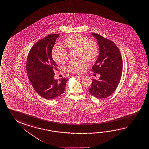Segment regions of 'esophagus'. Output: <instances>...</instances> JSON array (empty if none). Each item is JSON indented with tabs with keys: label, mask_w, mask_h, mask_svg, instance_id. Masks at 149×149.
I'll return each instance as SVG.
<instances>
[{
	"label": "esophagus",
	"mask_w": 149,
	"mask_h": 149,
	"mask_svg": "<svg viewBox=\"0 0 149 149\" xmlns=\"http://www.w3.org/2000/svg\"><path fill=\"white\" fill-rule=\"evenodd\" d=\"M76 77H77V78H83V77H84V76L83 75H76L75 76Z\"/></svg>",
	"instance_id": "1"
}]
</instances>
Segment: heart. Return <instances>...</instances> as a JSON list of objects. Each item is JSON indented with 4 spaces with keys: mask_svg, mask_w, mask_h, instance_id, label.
Returning a JSON list of instances; mask_svg holds the SVG:
<instances>
[{
    "mask_svg": "<svg viewBox=\"0 0 149 149\" xmlns=\"http://www.w3.org/2000/svg\"><path fill=\"white\" fill-rule=\"evenodd\" d=\"M64 45L68 50L77 49L78 60L71 61L67 66L68 72L76 74H81L88 67L86 59L90 62L95 61L98 55V46L93 39H88L81 35L74 34L67 38ZM52 56L54 61L58 64H63L68 58V53L63 47L56 45L52 49Z\"/></svg>",
    "mask_w": 149,
    "mask_h": 149,
    "instance_id": "b5f03b06",
    "label": "heart"
}]
</instances>
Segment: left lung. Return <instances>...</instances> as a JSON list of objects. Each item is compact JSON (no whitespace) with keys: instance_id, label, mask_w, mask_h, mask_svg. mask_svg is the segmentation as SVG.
Masks as SVG:
<instances>
[{"instance_id":"obj_1","label":"left lung","mask_w":149,"mask_h":149,"mask_svg":"<svg viewBox=\"0 0 149 149\" xmlns=\"http://www.w3.org/2000/svg\"><path fill=\"white\" fill-rule=\"evenodd\" d=\"M93 35L98 40L100 54L91 71L101 76L99 80L93 79L89 91L95 98L103 99L111 95L120 83L123 60L114 42L100 35L93 33Z\"/></svg>"}]
</instances>
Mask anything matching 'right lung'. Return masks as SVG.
Returning a JSON list of instances; mask_svg holds the SVG:
<instances>
[{"label":"right lung","instance_id":"1","mask_svg":"<svg viewBox=\"0 0 149 149\" xmlns=\"http://www.w3.org/2000/svg\"><path fill=\"white\" fill-rule=\"evenodd\" d=\"M59 34H52L40 39L29 50L26 61L28 78L40 96L47 100L58 98L64 92L68 79H54L56 62L51 55L52 49Z\"/></svg>","mask_w":149,"mask_h":149}]
</instances>
